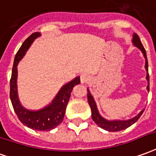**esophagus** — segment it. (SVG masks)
<instances>
[{"mask_svg":"<svg viewBox=\"0 0 156 156\" xmlns=\"http://www.w3.org/2000/svg\"><path fill=\"white\" fill-rule=\"evenodd\" d=\"M89 76L88 74H86V73H83L81 75V77H80V80H81L82 83H84L86 82L89 81Z\"/></svg>","mask_w":156,"mask_h":156,"instance_id":"34e87169","label":"esophagus"}]
</instances>
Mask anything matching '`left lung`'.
<instances>
[{
	"label": "left lung",
	"mask_w": 156,
	"mask_h": 156,
	"mask_svg": "<svg viewBox=\"0 0 156 156\" xmlns=\"http://www.w3.org/2000/svg\"><path fill=\"white\" fill-rule=\"evenodd\" d=\"M133 43L134 44L136 47H138L142 51V53L144 54V56L145 58V69L147 71V75H146V79L148 81V86H147V90L149 91L150 90V76H149V72H148V61H147V56H146V51L144 50V48L143 46L142 43L140 41V39L139 37L138 36L137 34H133ZM88 90V101H89V106L91 108V112H92V119L95 122V123L99 126L101 128H103L105 130L109 132H117V131H122V130H124L126 129L128 127H130L131 125H133V123H135L139 119V117L141 116V115L143 114V112L144 110H143L141 112H139V115H137L136 116H134L133 118L129 120H126V121H121V120H113V121H109V120L105 119L104 117L100 115L99 113V111L97 109V105L95 101L94 100L92 94H90V91L89 90V89H87Z\"/></svg>",
	"instance_id": "obj_1"
}]
</instances>
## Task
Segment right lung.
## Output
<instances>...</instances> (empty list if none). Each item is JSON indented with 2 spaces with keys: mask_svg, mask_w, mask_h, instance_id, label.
<instances>
[{
  "mask_svg": "<svg viewBox=\"0 0 156 156\" xmlns=\"http://www.w3.org/2000/svg\"><path fill=\"white\" fill-rule=\"evenodd\" d=\"M40 36V33L39 32L32 34L27 40H25L15 55L10 80V99L18 119L23 125L36 131H50L62 123L71 93L73 87L80 83V78L77 77L63 85L51 103L47 106H44V108L38 111H31L22 105L17 95V64L24 56L25 53L29 50L34 40Z\"/></svg>",
  "mask_w": 156,
  "mask_h": 156,
  "instance_id": "add662e5",
  "label": "right lung"
}]
</instances>
